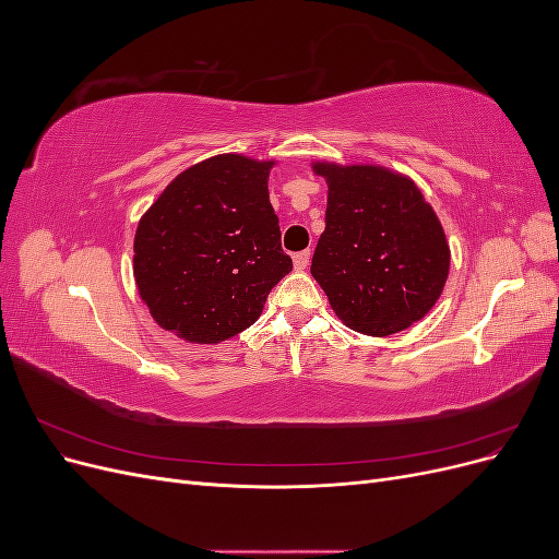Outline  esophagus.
<instances>
[{
  "instance_id": "esophagus-1",
  "label": "esophagus",
  "mask_w": 559,
  "mask_h": 559,
  "mask_svg": "<svg viewBox=\"0 0 559 559\" xmlns=\"http://www.w3.org/2000/svg\"><path fill=\"white\" fill-rule=\"evenodd\" d=\"M310 263V251H298L294 253V267L296 270H306Z\"/></svg>"
}]
</instances>
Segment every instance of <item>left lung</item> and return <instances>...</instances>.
Returning <instances> with one entry per match:
<instances>
[{
	"instance_id": "8db88e82",
	"label": "left lung",
	"mask_w": 559,
	"mask_h": 559,
	"mask_svg": "<svg viewBox=\"0 0 559 559\" xmlns=\"http://www.w3.org/2000/svg\"><path fill=\"white\" fill-rule=\"evenodd\" d=\"M329 186L310 273L335 317L364 335L413 326L441 298L450 245L417 183L376 163L312 160Z\"/></svg>"
}]
</instances>
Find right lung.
I'll use <instances>...</instances> for the list:
<instances>
[{
  "mask_svg": "<svg viewBox=\"0 0 559 559\" xmlns=\"http://www.w3.org/2000/svg\"><path fill=\"white\" fill-rule=\"evenodd\" d=\"M275 158L218 154L186 167L154 200L132 242L138 294L163 331L218 345L251 326L292 273L267 177Z\"/></svg>",
  "mask_w": 559,
  "mask_h": 559,
  "instance_id": "1",
  "label": "right lung"
}]
</instances>
